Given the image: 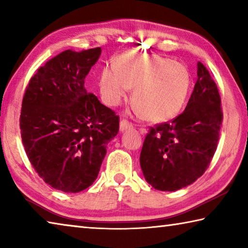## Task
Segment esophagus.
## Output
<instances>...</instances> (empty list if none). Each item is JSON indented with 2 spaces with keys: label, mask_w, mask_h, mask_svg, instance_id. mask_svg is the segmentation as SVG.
Returning <instances> with one entry per match:
<instances>
[{
  "label": "esophagus",
  "mask_w": 248,
  "mask_h": 248,
  "mask_svg": "<svg viewBox=\"0 0 248 248\" xmlns=\"http://www.w3.org/2000/svg\"><path fill=\"white\" fill-rule=\"evenodd\" d=\"M131 127H132V124H131V123H129L128 120L123 119V120L120 121V124H119V129H120V131H124V130H127V129L131 128Z\"/></svg>",
  "instance_id": "1"
}]
</instances>
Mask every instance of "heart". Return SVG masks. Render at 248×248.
Segmentation results:
<instances>
[{
    "mask_svg": "<svg viewBox=\"0 0 248 248\" xmlns=\"http://www.w3.org/2000/svg\"><path fill=\"white\" fill-rule=\"evenodd\" d=\"M103 102L118 106L132 94L133 106L150 123H163L178 114L186 102L190 77L183 64L156 54L129 53L117 61V70L105 66L99 77Z\"/></svg>",
    "mask_w": 248,
    "mask_h": 248,
    "instance_id": "b5f03b06",
    "label": "heart"
}]
</instances>
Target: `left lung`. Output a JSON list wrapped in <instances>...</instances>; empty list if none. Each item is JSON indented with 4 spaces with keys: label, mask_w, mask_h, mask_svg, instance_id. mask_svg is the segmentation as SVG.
I'll list each match as a JSON object with an SVG mask.
<instances>
[{
    "label": "left lung",
    "mask_w": 248,
    "mask_h": 248,
    "mask_svg": "<svg viewBox=\"0 0 248 248\" xmlns=\"http://www.w3.org/2000/svg\"><path fill=\"white\" fill-rule=\"evenodd\" d=\"M197 82L185 110L169 123L151 127L140 154L144 178L162 191L196 182L211 162L223 119L217 84L198 62Z\"/></svg>",
    "instance_id": "8db88e82"
}]
</instances>
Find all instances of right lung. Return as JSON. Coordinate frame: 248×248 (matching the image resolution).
<instances>
[{
    "mask_svg": "<svg viewBox=\"0 0 248 248\" xmlns=\"http://www.w3.org/2000/svg\"><path fill=\"white\" fill-rule=\"evenodd\" d=\"M102 53L65 50L37 70L25 91L19 128L25 152L46 184L79 192L97 178L119 116L87 93L85 78Z\"/></svg>",
    "mask_w": 248,
    "mask_h": 248,
    "instance_id": "add662e5",
    "label": "right lung"
}]
</instances>
